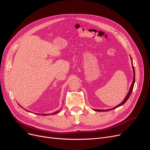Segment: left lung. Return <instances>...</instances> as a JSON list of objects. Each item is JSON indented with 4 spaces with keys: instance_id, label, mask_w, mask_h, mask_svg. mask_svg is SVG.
<instances>
[{
    "instance_id": "left-lung-1",
    "label": "left lung",
    "mask_w": 150,
    "mask_h": 150,
    "mask_svg": "<svg viewBox=\"0 0 150 150\" xmlns=\"http://www.w3.org/2000/svg\"><path fill=\"white\" fill-rule=\"evenodd\" d=\"M131 61H132V69H133V73H134V76H133V81H132V84H131V88H130V89H129V92H128V93H127V96H126V97L125 98V99H124V100L120 103V104H119V105H118L117 106H116V107H113V108H110V109H107V110H100V109H94V110L95 111H96V112H107V111H110V110H114V109H115V108H118V107H120V106H121V105H122L123 104H125V102L127 100V99H129V96H131V93H132V90H133V88H134V83H135V69H134V66H133V63H132V57H131Z\"/></svg>"
}]
</instances>
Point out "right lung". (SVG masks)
Segmentation results:
<instances>
[{
  "label": "right lung",
  "instance_id": "right-lung-1",
  "mask_svg": "<svg viewBox=\"0 0 150 150\" xmlns=\"http://www.w3.org/2000/svg\"><path fill=\"white\" fill-rule=\"evenodd\" d=\"M19 106H20V105H19ZM22 108H23V107H22ZM24 110H25V109H24ZM60 110H61V109H60ZM26 110L27 112H29L28 110ZM59 110H58V111H56V112H54V113H51L50 115H55V114H57V113H59ZM37 115H38V114H37ZM39 115H43V116H47L48 114H39ZM50 115V114H48V115Z\"/></svg>",
  "mask_w": 150,
  "mask_h": 150
}]
</instances>
